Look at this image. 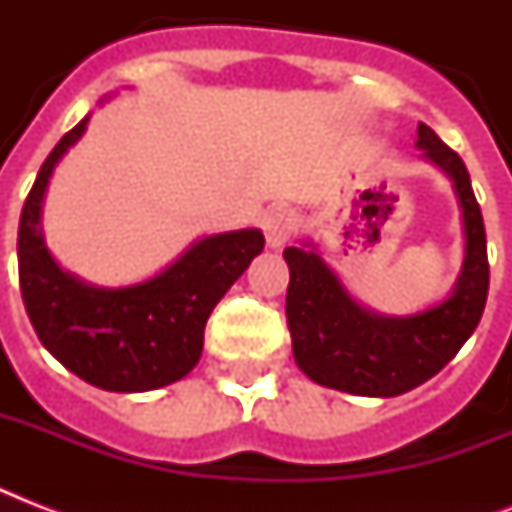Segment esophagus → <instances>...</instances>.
Segmentation results:
<instances>
[{
  "mask_svg": "<svg viewBox=\"0 0 512 512\" xmlns=\"http://www.w3.org/2000/svg\"><path fill=\"white\" fill-rule=\"evenodd\" d=\"M297 217L292 209L287 207H273L268 209L263 215V233L265 241H268V247L279 249L281 244H287L289 236L295 233Z\"/></svg>",
  "mask_w": 512,
  "mask_h": 512,
  "instance_id": "34e87169",
  "label": "esophagus"
}]
</instances>
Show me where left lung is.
<instances>
[{"label": "left lung", "mask_w": 512, "mask_h": 512, "mask_svg": "<svg viewBox=\"0 0 512 512\" xmlns=\"http://www.w3.org/2000/svg\"><path fill=\"white\" fill-rule=\"evenodd\" d=\"M417 148L422 159L452 180L462 212L465 257L444 300L409 316H382L350 295L311 239L284 249L295 364L324 388L372 398L401 396L441 372L481 321L489 295V260L484 217L468 167L428 124L417 127Z\"/></svg>", "instance_id": "1"}]
</instances>
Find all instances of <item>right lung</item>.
Masks as SVG:
<instances>
[{
  "mask_svg": "<svg viewBox=\"0 0 512 512\" xmlns=\"http://www.w3.org/2000/svg\"><path fill=\"white\" fill-rule=\"evenodd\" d=\"M87 124L90 114L52 148L23 204L20 292L36 335L68 372L111 393H146L183 380L199 364L209 313L265 239L257 228L201 236L167 268L127 287H95L63 271L44 241L42 204L52 172Z\"/></svg>",
  "mask_w": 512,
  "mask_h": 512,
  "instance_id": "add662e5",
  "label": "right lung"
}]
</instances>
